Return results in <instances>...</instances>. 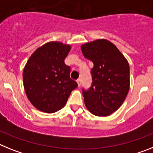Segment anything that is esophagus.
I'll list each match as a JSON object with an SVG mask.
<instances>
[{
    "label": "esophagus",
    "mask_w": 153,
    "mask_h": 153,
    "mask_svg": "<svg viewBox=\"0 0 153 153\" xmlns=\"http://www.w3.org/2000/svg\"><path fill=\"white\" fill-rule=\"evenodd\" d=\"M76 82H77V84L79 87H80V85H81V79H78L77 80H76Z\"/></svg>",
    "instance_id": "1"
}]
</instances>
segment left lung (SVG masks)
<instances>
[{
	"label": "left lung",
	"instance_id": "left-lung-1",
	"mask_svg": "<svg viewBox=\"0 0 153 153\" xmlns=\"http://www.w3.org/2000/svg\"><path fill=\"white\" fill-rule=\"evenodd\" d=\"M81 50L94 63L92 84L88 90H82L86 107L94 115H110L120 108L128 93V62L106 39L86 43L81 45Z\"/></svg>",
	"mask_w": 153,
	"mask_h": 153
}]
</instances>
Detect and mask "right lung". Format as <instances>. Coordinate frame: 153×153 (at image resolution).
<instances>
[{
  "label": "right lung",
  "mask_w": 153,
  "mask_h": 153,
  "mask_svg": "<svg viewBox=\"0 0 153 153\" xmlns=\"http://www.w3.org/2000/svg\"><path fill=\"white\" fill-rule=\"evenodd\" d=\"M70 45L50 42L30 56L23 71V83L28 100L38 110L53 113L66 104L77 83L70 78V67L64 59Z\"/></svg>",
  "instance_id": "obj_1"
}]
</instances>
